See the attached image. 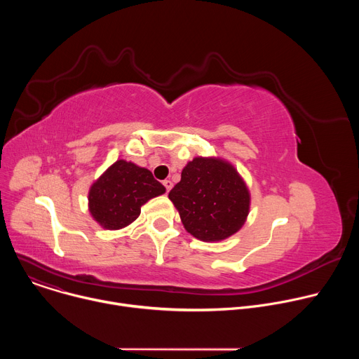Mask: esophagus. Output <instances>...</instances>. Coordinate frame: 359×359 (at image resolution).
<instances>
[{"label":"esophagus","instance_id":"obj_1","mask_svg":"<svg viewBox=\"0 0 359 359\" xmlns=\"http://www.w3.org/2000/svg\"><path fill=\"white\" fill-rule=\"evenodd\" d=\"M163 186H165V189H166V191L169 193L170 191V189L173 187V183L170 182V180H163Z\"/></svg>","mask_w":359,"mask_h":359}]
</instances>
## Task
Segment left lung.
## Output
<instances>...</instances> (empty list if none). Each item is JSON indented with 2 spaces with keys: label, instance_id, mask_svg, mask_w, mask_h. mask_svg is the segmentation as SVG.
<instances>
[{
  "label": "left lung",
  "instance_id": "obj_1",
  "mask_svg": "<svg viewBox=\"0 0 359 359\" xmlns=\"http://www.w3.org/2000/svg\"><path fill=\"white\" fill-rule=\"evenodd\" d=\"M169 198L184 229L201 241L237 233L250 212V191L236 168L220 158H194L182 170Z\"/></svg>",
  "mask_w": 359,
  "mask_h": 359
}]
</instances>
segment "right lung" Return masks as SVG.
<instances>
[{
	"label": "right lung",
	"instance_id": "1",
	"mask_svg": "<svg viewBox=\"0 0 359 359\" xmlns=\"http://www.w3.org/2000/svg\"><path fill=\"white\" fill-rule=\"evenodd\" d=\"M165 191L150 170L121 159L90 186L89 213L104 229L119 230L139 217L146 201Z\"/></svg>",
	"mask_w": 359,
	"mask_h": 359
}]
</instances>
